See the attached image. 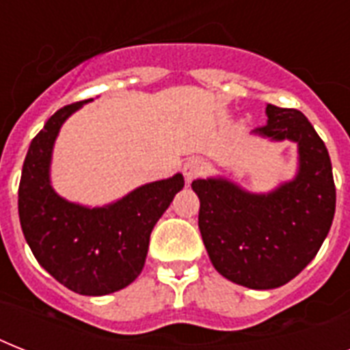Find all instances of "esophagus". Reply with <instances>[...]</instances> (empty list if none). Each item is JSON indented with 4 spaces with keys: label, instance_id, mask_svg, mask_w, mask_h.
Masks as SVG:
<instances>
[{
    "label": "esophagus",
    "instance_id": "1",
    "mask_svg": "<svg viewBox=\"0 0 350 350\" xmlns=\"http://www.w3.org/2000/svg\"><path fill=\"white\" fill-rule=\"evenodd\" d=\"M207 169V163H205V159L202 158H191L187 159V163L183 165V176H185L187 183H191L192 180H196L198 176H202Z\"/></svg>",
    "mask_w": 350,
    "mask_h": 350
}]
</instances>
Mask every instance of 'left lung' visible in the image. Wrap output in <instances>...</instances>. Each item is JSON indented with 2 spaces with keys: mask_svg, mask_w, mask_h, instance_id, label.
<instances>
[{
  "mask_svg": "<svg viewBox=\"0 0 350 350\" xmlns=\"http://www.w3.org/2000/svg\"><path fill=\"white\" fill-rule=\"evenodd\" d=\"M267 125L252 131L298 145V170L269 192L245 191L224 176L192 181L198 225L214 269L243 287L267 291L296 278L318 254L336 211L325 143L294 109L267 105Z\"/></svg>",
  "mask_w": 350,
  "mask_h": 350,
  "instance_id": "obj_1",
  "label": "left lung"
}]
</instances>
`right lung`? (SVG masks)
I'll use <instances>...</instances> for the list:
<instances>
[{
    "instance_id": "obj_1",
    "label": "right lung",
    "mask_w": 350,
    "mask_h": 350,
    "mask_svg": "<svg viewBox=\"0 0 350 350\" xmlns=\"http://www.w3.org/2000/svg\"><path fill=\"white\" fill-rule=\"evenodd\" d=\"M89 101L59 109L32 139L21 170L18 211L32 254L52 278L83 296H105L139 276L154 225L185 181L178 172L103 207L59 196L51 183L54 143L68 116Z\"/></svg>"
}]
</instances>
